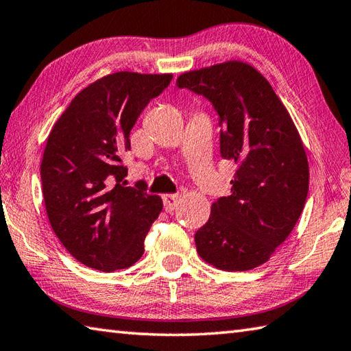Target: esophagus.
<instances>
[{
	"instance_id": "34e87169",
	"label": "esophagus",
	"mask_w": 351,
	"mask_h": 351,
	"mask_svg": "<svg viewBox=\"0 0 351 351\" xmlns=\"http://www.w3.org/2000/svg\"><path fill=\"white\" fill-rule=\"evenodd\" d=\"M162 200L165 210H167V213H173L178 204V194H165L162 197Z\"/></svg>"
}]
</instances>
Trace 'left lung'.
Returning <instances> with one entry per match:
<instances>
[{
    "label": "left lung",
    "mask_w": 351,
    "mask_h": 351,
    "mask_svg": "<svg viewBox=\"0 0 351 351\" xmlns=\"http://www.w3.org/2000/svg\"><path fill=\"white\" fill-rule=\"evenodd\" d=\"M176 85L203 96L220 125V154L235 163L230 195L217 198L195 232L197 252L223 270L266 263L292 232L308 193L298 130L266 77L229 61L183 73Z\"/></svg>",
    "instance_id": "obj_1"
}]
</instances>
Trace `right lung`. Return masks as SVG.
<instances>
[{
  "label": "right lung",
  "instance_id": "right-lung-1",
  "mask_svg": "<svg viewBox=\"0 0 351 351\" xmlns=\"http://www.w3.org/2000/svg\"><path fill=\"white\" fill-rule=\"evenodd\" d=\"M173 75L119 71L77 93L58 119L41 163L45 209L64 247L91 269L114 272L143 255L162 210L145 180L125 186L130 133Z\"/></svg>",
  "mask_w": 351,
  "mask_h": 351
}]
</instances>
